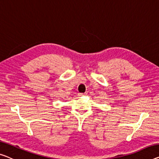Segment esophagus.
I'll use <instances>...</instances> for the list:
<instances>
[{
    "label": "esophagus",
    "instance_id": "obj_1",
    "mask_svg": "<svg viewBox=\"0 0 159 159\" xmlns=\"http://www.w3.org/2000/svg\"><path fill=\"white\" fill-rule=\"evenodd\" d=\"M78 95H79V96H84V95H86V93H79Z\"/></svg>",
    "mask_w": 159,
    "mask_h": 159
}]
</instances>
